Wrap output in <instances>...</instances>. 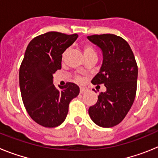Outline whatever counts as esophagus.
Here are the masks:
<instances>
[{"label":"esophagus","instance_id":"1","mask_svg":"<svg viewBox=\"0 0 158 158\" xmlns=\"http://www.w3.org/2000/svg\"><path fill=\"white\" fill-rule=\"evenodd\" d=\"M86 91V89L85 88H83V87H81L80 88V93H83Z\"/></svg>","mask_w":158,"mask_h":158}]
</instances>
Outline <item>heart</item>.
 I'll list each match as a JSON object with an SVG mask.
<instances>
[{"label":"heart","instance_id":"obj_1","mask_svg":"<svg viewBox=\"0 0 158 158\" xmlns=\"http://www.w3.org/2000/svg\"><path fill=\"white\" fill-rule=\"evenodd\" d=\"M83 52L85 58L91 56H96V51H95V49L93 48V46L89 44V43H85V44L83 46ZM64 54H63V56H64ZM77 80L78 81H81V79L80 77H78Z\"/></svg>","mask_w":158,"mask_h":158}]
</instances>
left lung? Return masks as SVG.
<instances>
[{"instance_id":"1","label":"left lung","mask_w":158,"mask_h":158,"mask_svg":"<svg viewBox=\"0 0 158 158\" xmlns=\"http://www.w3.org/2000/svg\"><path fill=\"white\" fill-rule=\"evenodd\" d=\"M88 40L100 47L103 63L92 80L93 85L104 84L96 104L89 108L92 120L102 127L116 126L125 118L135 98L138 65L127 42L113 34L94 35Z\"/></svg>"}]
</instances>
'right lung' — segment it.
<instances>
[{"label": "right lung", "instance_id": "obj_1", "mask_svg": "<svg viewBox=\"0 0 158 158\" xmlns=\"http://www.w3.org/2000/svg\"><path fill=\"white\" fill-rule=\"evenodd\" d=\"M77 34L50 31L29 43L19 68L22 100L28 115L44 127H55L66 118L69 102L80 89L68 82L57 89L53 74L62 68V54L77 39Z\"/></svg>", "mask_w": 158, "mask_h": 158}]
</instances>
